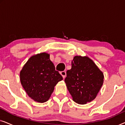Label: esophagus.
Listing matches in <instances>:
<instances>
[{
  "mask_svg": "<svg viewBox=\"0 0 125 125\" xmlns=\"http://www.w3.org/2000/svg\"><path fill=\"white\" fill-rule=\"evenodd\" d=\"M60 74H61V76H62L63 78H65L66 75V72H65V71H62V72H61Z\"/></svg>",
  "mask_w": 125,
  "mask_h": 125,
  "instance_id": "esophagus-1",
  "label": "esophagus"
}]
</instances>
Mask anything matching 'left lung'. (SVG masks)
Segmentation results:
<instances>
[{
  "label": "left lung",
  "instance_id": "1",
  "mask_svg": "<svg viewBox=\"0 0 125 125\" xmlns=\"http://www.w3.org/2000/svg\"><path fill=\"white\" fill-rule=\"evenodd\" d=\"M104 73L88 56H76L65 79L75 102L84 105L94 100L104 83Z\"/></svg>",
  "mask_w": 125,
  "mask_h": 125
}]
</instances>
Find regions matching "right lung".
I'll return each instance as SVG.
<instances>
[{
	"instance_id": "1",
	"label": "right lung",
	"mask_w": 125,
	"mask_h": 125,
	"mask_svg": "<svg viewBox=\"0 0 125 125\" xmlns=\"http://www.w3.org/2000/svg\"><path fill=\"white\" fill-rule=\"evenodd\" d=\"M21 84L31 98L39 103L47 101L62 77L55 70L49 54L43 52L31 56L20 72Z\"/></svg>"
}]
</instances>
